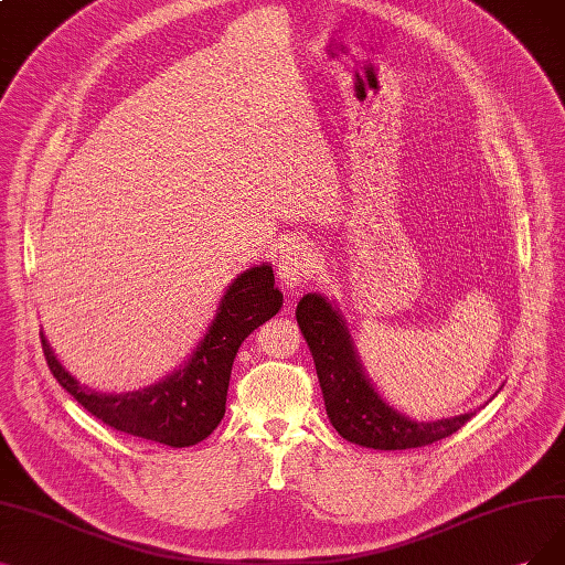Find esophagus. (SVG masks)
I'll list each match as a JSON object with an SVG mask.
<instances>
[{"mask_svg":"<svg viewBox=\"0 0 565 565\" xmlns=\"http://www.w3.org/2000/svg\"><path fill=\"white\" fill-rule=\"evenodd\" d=\"M319 263L321 258L315 250V246H309L305 242L288 244L284 248V254L279 256V265H277L281 286L288 290H300L311 275H317Z\"/></svg>","mask_w":565,"mask_h":565,"instance_id":"1","label":"esophagus"}]
</instances>
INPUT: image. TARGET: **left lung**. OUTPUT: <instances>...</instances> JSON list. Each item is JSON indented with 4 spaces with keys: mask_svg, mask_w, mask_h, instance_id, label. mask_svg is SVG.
Instances as JSON below:
<instances>
[{
    "mask_svg": "<svg viewBox=\"0 0 565 565\" xmlns=\"http://www.w3.org/2000/svg\"><path fill=\"white\" fill-rule=\"evenodd\" d=\"M302 338L315 359L328 419L344 440L367 449H414L433 445L466 426L477 409L435 422H416L388 405L370 382L335 302L307 294L296 309Z\"/></svg>",
    "mask_w": 565,
    "mask_h": 565,
    "instance_id": "obj_1",
    "label": "left lung"
}]
</instances>
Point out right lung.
Wrapping results in <instances>:
<instances>
[{
	"mask_svg": "<svg viewBox=\"0 0 565 565\" xmlns=\"http://www.w3.org/2000/svg\"><path fill=\"white\" fill-rule=\"evenodd\" d=\"M284 305L271 265L248 267L225 288L216 317L191 356L164 380L125 393L81 384L53 353L44 332L46 363L60 386L107 426L167 447H193L212 435L225 414L230 372L242 342Z\"/></svg>",
	"mask_w": 565,
	"mask_h": 565,
	"instance_id": "1",
	"label": "right lung"
}]
</instances>
